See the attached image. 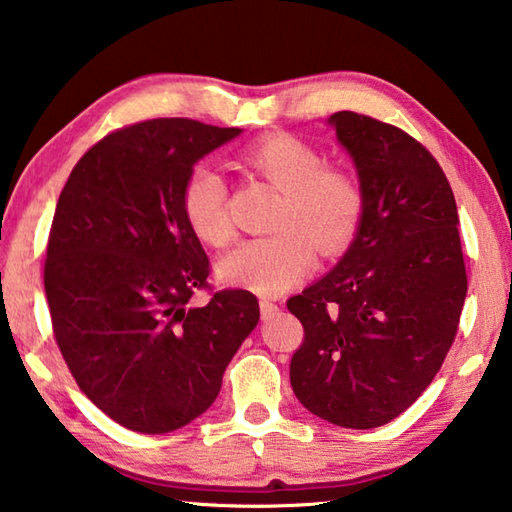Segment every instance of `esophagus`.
<instances>
[{
  "label": "esophagus",
  "instance_id": "1",
  "mask_svg": "<svg viewBox=\"0 0 512 512\" xmlns=\"http://www.w3.org/2000/svg\"><path fill=\"white\" fill-rule=\"evenodd\" d=\"M259 311H262V320H268V318H273L277 311H280V307L277 305H273L271 300H259Z\"/></svg>",
  "mask_w": 512,
  "mask_h": 512
}]
</instances>
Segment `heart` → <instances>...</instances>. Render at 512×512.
<instances>
[{
    "label": "heart",
    "mask_w": 512,
    "mask_h": 512,
    "mask_svg": "<svg viewBox=\"0 0 512 512\" xmlns=\"http://www.w3.org/2000/svg\"><path fill=\"white\" fill-rule=\"evenodd\" d=\"M244 164L282 192L275 210V235L246 239L216 264L223 284L262 296H277L305 277L316 262V240L323 253L350 244L363 212V196L350 173L323 167L314 146L291 135H273L248 146ZM183 214L189 230L207 246L232 237L225 210L223 178L210 167H194L183 183Z\"/></svg>",
    "instance_id": "b5f03b06"
}]
</instances>
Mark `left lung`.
<instances>
[{"instance_id": "left-lung-1", "label": "left lung", "mask_w": 512, "mask_h": 512, "mask_svg": "<svg viewBox=\"0 0 512 512\" xmlns=\"http://www.w3.org/2000/svg\"><path fill=\"white\" fill-rule=\"evenodd\" d=\"M327 124L357 171L363 212L332 271L287 302L305 327L291 386L318 418L375 429L418 400L454 343L467 293L458 210L411 135L348 110Z\"/></svg>"}]
</instances>
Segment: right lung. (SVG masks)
<instances>
[{
	"label": "right lung",
	"mask_w": 512,
	"mask_h": 512,
	"mask_svg": "<svg viewBox=\"0 0 512 512\" xmlns=\"http://www.w3.org/2000/svg\"><path fill=\"white\" fill-rule=\"evenodd\" d=\"M237 135L142 121L94 144L60 192L45 262L51 325L81 391L131 431L169 433L210 409L257 327L250 291L189 302L210 262L185 221L183 183Z\"/></svg>",
	"instance_id": "right-lung-1"
}]
</instances>
